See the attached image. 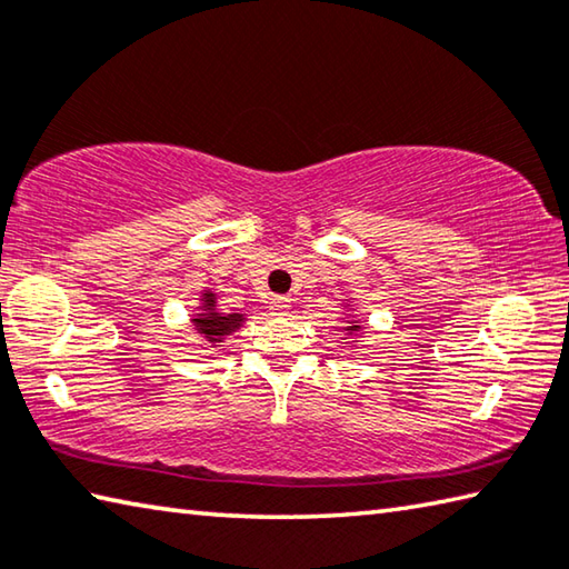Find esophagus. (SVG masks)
I'll return each instance as SVG.
<instances>
[{
    "instance_id": "34e87169",
    "label": "esophagus",
    "mask_w": 569,
    "mask_h": 569,
    "mask_svg": "<svg viewBox=\"0 0 569 569\" xmlns=\"http://www.w3.org/2000/svg\"><path fill=\"white\" fill-rule=\"evenodd\" d=\"M268 311H271L273 316H288V311H291V298L273 296L271 301H268Z\"/></svg>"
}]
</instances>
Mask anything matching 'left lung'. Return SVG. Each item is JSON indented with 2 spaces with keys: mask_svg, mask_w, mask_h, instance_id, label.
<instances>
[{
  "mask_svg": "<svg viewBox=\"0 0 569 569\" xmlns=\"http://www.w3.org/2000/svg\"><path fill=\"white\" fill-rule=\"evenodd\" d=\"M346 330H348V333H353V330H360V326L358 323H350Z\"/></svg>",
  "mask_w": 569,
  "mask_h": 569,
  "instance_id": "left-lung-1",
  "label": "left lung"
}]
</instances>
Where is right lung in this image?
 <instances>
[{"mask_svg": "<svg viewBox=\"0 0 569 569\" xmlns=\"http://www.w3.org/2000/svg\"><path fill=\"white\" fill-rule=\"evenodd\" d=\"M203 313H199L193 320V326L209 343H221V338L233 333L236 328H241L243 316L241 313H221L216 311V296L211 291L203 293Z\"/></svg>", "mask_w": 569, "mask_h": 569, "instance_id": "right-lung-1", "label": "right lung"}]
</instances>
